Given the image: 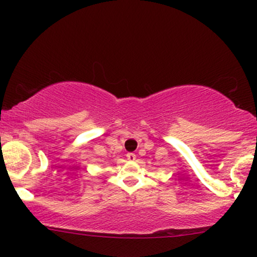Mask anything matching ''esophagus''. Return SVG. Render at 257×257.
Masks as SVG:
<instances>
[{
  "label": "esophagus",
  "mask_w": 257,
  "mask_h": 257,
  "mask_svg": "<svg viewBox=\"0 0 257 257\" xmlns=\"http://www.w3.org/2000/svg\"><path fill=\"white\" fill-rule=\"evenodd\" d=\"M126 159H128V161H131V162H134L135 159H137V156H135L133 152H128V153H126Z\"/></svg>",
  "instance_id": "obj_1"
}]
</instances>
